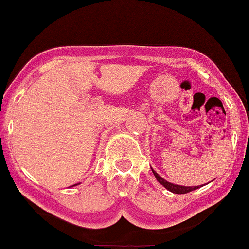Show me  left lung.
<instances>
[{"label": "left lung", "instance_id": "1", "mask_svg": "<svg viewBox=\"0 0 249 249\" xmlns=\"http://www.w3.org/2000/svg\"><path fill=\"white\" fill-rule=\"evenodd\" d=\"M152 171H153L154 176H156L157 181H158L160 185H163L164 187H165L166 190H169L170 192H173V194H176V195H183V194H189V192L194 191V190H197L199 189L201 186H181V185H175V183H171L169 182V181L164 180L163 178H161L160 175H159L158 173H156V171L152 169Z\"/></svg>", "mask_w": 249, "mask_h": 249}]
</instances>
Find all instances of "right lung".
<instances>
[{"instance_id": "add662e5", "label": "right lung", "mask_w": 249, "mask_h": 249, "mask_svg": "<svg viewBox=\"0 0 249 249\" xmlns=\"http://www.w3.org/2000/svg\"><path fill=\"white\" fill-rule=\"evenodd\" d=\"M76 185H78V183H75V185H73V186H76Z\"/></svg>"}]
</instances>
